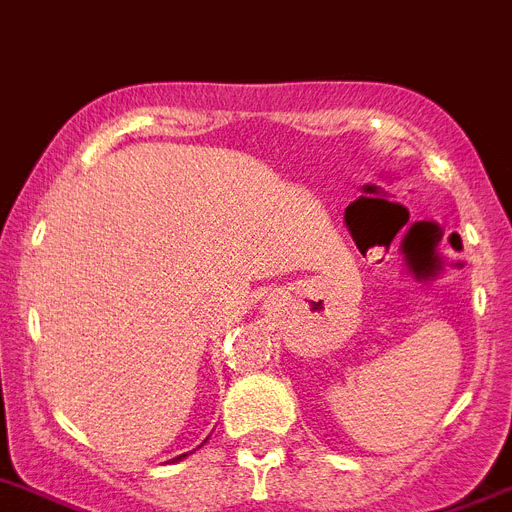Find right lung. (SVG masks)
I'll return each mask as SVG.
<instances>
[{"instance_id":"obj_1","label":"right lung","mask_w":512,"mask_h":512,"mask_svg":"<svg viewBox=\"0 0 512 512\" xmlns=\"http://www.w3.org/2000/svg\"><path fill=\"white\" fill-rule=\"evenodd\" d=\"M186 456H189V453H181V456H178V458H173V461H181V458H186Z\"/></svg>"}]
</instances>
